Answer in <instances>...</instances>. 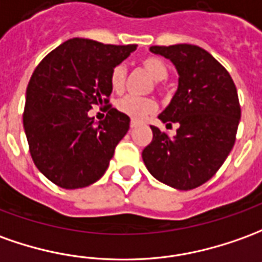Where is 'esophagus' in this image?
<instances>
[{
    "label": "esophagus",
    "mask_w": 262,
    "mask_h": 262,
    "mask_svg": "<svg viewBox=\"0 0 262 262\" xmlns=\"http://www.w3.org/2000/svg\"><path fill=\"white\" fill-rule=\"evenodd\" d=\"M137 126H140V123H139L137 120H132V122H130L132 129H135V127H137Z\"/></svg>",
    "instance_id": "1"
}]
</instances>
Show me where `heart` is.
Instances as JSON below:
<instances>
[{
	"label": "heart",
	"instance_id": "obj_1",
	"mask_svg": "<svg viewBox=\"0 0 262 262\" xmlns=\"http://www.w3.org/2000/svg\"><path fill=\"white\" fill-rule=\"evenodd\" d=\"M140 65L144 69V72L155 79V89L156 91H163V80L167 79L169 76V68L164 62L157 58V56H147ZM126 78H127V71L125 65H116L111 72V86L115 92H122L125 89ZM116 107L119 112L125 113L133 120H142L150 113L156 111V103L155 100L150 98H136V96H125L116 102Z\"/></svg>",
	"mask_w": 262,
	"mask_h": 262
}]
</instances>
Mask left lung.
<instances>
[{
  "mask_svg": "<svg viewBox=\"0 0 262 262\" xmlns=\"http://www.w3.org/2000/svg\"><path fill=\"white\" fill-rule=\"evenodd\" d=\"M174 63L179 88L159 115L163 123H179L170 137L150 126L153 139L142 157L153 177L177 190H191L210 180L235 143L241 107L227 69L200 47L179 43L150 47Z\"/></svg>",
  "mask_w": 262,
  "mask_h": 262,
  "instance_id": "1",
  "label": "left lung"
}]
</instances>
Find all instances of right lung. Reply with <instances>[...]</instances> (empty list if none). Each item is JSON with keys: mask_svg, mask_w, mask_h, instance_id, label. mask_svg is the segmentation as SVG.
Returning <instances> with one entry per match:
<instances>
[{"mask_svg": "<svg viewBox=\"0 0 262 262\" xmlns=\"http://www.w3.org/2000/svg\"><path fill=\"white\" fill-rule=\"evenodd\" d=\"M137 45L74 38L51 51L29 79L24 129L38 170L62 188L86 187L109 167L130 119L109 103L111 72ZM104 106L98 125L89 112Z\"/></svg>", "mask_w": 262, "mask_h": 262, "instance_id": "right-lung-1", "label": "right lung"}]
</instances>
